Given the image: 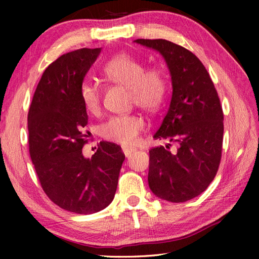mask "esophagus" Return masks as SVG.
I'll return each instance as SVG.
<instances>
[{"label":"esophagus","instance_id":"1","mask_svg":"<svg viewBox=\"0 0 259 259\" xmlns=\"http://www.w3.org/2000/svg\"><path fill=\"white\" fill-rule=\"evenodd\" d=\"M122 151L123 153L126 155V156H130L132 153H134L136 151V149L132 148V147H128V146H123L122 147Z\"/></svg>","mask_w":259,"mask_h":259}]
</instances>
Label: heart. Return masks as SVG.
Listing matches in <instances>:
<instances>
[{
  "mask_svg": "<svg viewBox=\"0 0 259 259\" xmlns=\"http://www.w3.org/2000/svg\"><path fill=\"white\" fill-rule=\"evenodd\" d=\"M103 75L108 82L126 89L130 93V103L147 112H159L166 104L169 79L165 68L162 66L146 69L142 59L128 53H120L106 62ZM81 98L86 111L91 114L99 112L101 91L97 83L83 82ZM145 125L144 119L138 114L112 115L101 125L100 134L110 142L132 145L144 131Z\"/></svg>",
  "mask_w": 259,
  "mask_h": 259,
  "instance_id": "1",
  "label": "heart"
}]
</instances>
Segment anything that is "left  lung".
Returning <instances> with one entry per match:
<instances>
[{
	"label": "left lung",
	"instance_id": "obj_1",
	"mask_svg": "<svg viewBox=\"0 0 259 259\" xmlns=\"http://www.w3.org/2000/svg\"><path fill=\"white\" fill-rule=\"evenodd\" d=\"M134 42L159 52L168 67L173 94L155 139L177 149L149 150L148 184L156 197L174 203L198 197L213 182L222 159L224 113L213 81L200 59L162 38Z\"/></svg>",
	"mask_w": 259,
	"mask_h": 259
}]
</instances>
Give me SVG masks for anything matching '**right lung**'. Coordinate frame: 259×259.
I'll return each instance as SVG.
<instances>
[{
  "label": "right lung",
  "instance_id": "1",
  "mask_svg": "<svg viewBox=\"0 0 259 259\" xmlns=\"http://www.w3.org/2000/svg\"><path fill=\"white\" fill-rule=\"evenodd\" d=\"M101 49L67 53L45 69L28 113L29 152L46 195L59 207L93 214L112 202L125 155L121 147L100 142L92 158L88 144L89 115L81 86Z\"/></svg>",
  "mask_w": 259,
  "mask_h": 259
}]
</instances>
